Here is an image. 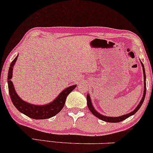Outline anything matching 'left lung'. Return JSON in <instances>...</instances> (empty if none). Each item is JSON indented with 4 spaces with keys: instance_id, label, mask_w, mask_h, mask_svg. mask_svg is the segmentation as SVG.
<instances>
[{
    "instance_id": "left-lung-1",
    "label": "left lung",
    "mask_w": 153,
    "mask_h": 153,
    "mask_svg": "<svg viewBox=\"0 0 153 153\" xmlns=\"http://www.w3.org/2000/svg\"><path fill=\"white\" fill-rule=\"evenodd\" d=\"M142 69H143V74H144V84H145V88H144V94H143V97H142V100L141 102H139V104L138 105V106L136 107L135 110L134 111H132L131 112H129V113L126 114V115H121L120 117H107V116H104V115H101V114L99 113L98 112H97L94 108L93 105H92L91 102V99L89 95H87V105H88V109L91 112H92L93 115H94L96 117H98V118L101 119V120H104V121H106V122H109V123H118V122L120 121H123V120H126V118H128V117L131 116L133 115L134 114H135L136 112L139 110V109L140 108V107L142 106V103H143L144 100H145V94H146V75H145V68H144V65L142 63Z\"/></svg>"
}]
</instances>
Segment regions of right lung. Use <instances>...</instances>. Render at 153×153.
Masks as SVG:
<instances>
[{"label": "right lung", "instance_id": "right-lung-1", "mask_svg": "<svg viewBox=\"0 0 153 153\" xmlns=\"http://www.w3.org/2000/svg\"><path fill=\"white\" fill-rule=\"evenodd\" d=\"M17 57L18 55L11 62L8 73V91H9V95L10 97H11V101H12L15 107L20 112L25 114L27 116L33 119H37V120L48 119L56 115L63 108L64 105L65 104V101H66L67 97H68V95L72 91L75 89V88L76 87V85H72V86L65 88L55 99L54 101L52 102L51 103L48 104V105H34L23 101L22 99L19 98V96L16 94L14 89V85H13L12 81L11 80V78H12L13 68H14V64L16 62V59H17Z\"/></svg>", "mask_w": 153, "mask_h": 153}]
</instances>
